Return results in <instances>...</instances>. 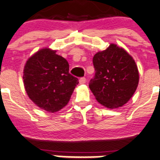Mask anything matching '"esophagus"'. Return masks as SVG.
Segmentation results:
<instances>
[{
  "mask_svg": "<svg viewBox=\"0 0 160 160\" xmlns=\"http://www.w3.org/2000/svg\"><path fill=\"white\" fill-rule=\"evenodd\" d=\"M79 82H80V84H83V83H86V78L85 77H82V78H80V80H79Z\"/></svg>",
  "mask_w": 160,
  "mask_h": 160,
  "instance_id": "obj_1",
  "label": "esophagus"
}]
</instances>
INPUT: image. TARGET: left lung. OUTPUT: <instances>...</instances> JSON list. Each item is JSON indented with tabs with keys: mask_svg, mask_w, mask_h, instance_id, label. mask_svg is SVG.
Listing matches in <instances>:
<instances>
[{
	"mask_svg": "<svg viewBox=\"0 0 160 160\" xmlns=\"http://www.w3.org/2000/svg\"><path fill=\"white\" fill-rule=\"evenodd\" d=\"M96 73L89 88L101 105L109 109L130 100L139 84V70L133 57L123 48L110 44L93 57Z\"/></svg>",
	"mask_w": 160,
	"mask_h": 160,
	"instance_id": "obj_1",
	"label": "left lung"
}]
</instances>
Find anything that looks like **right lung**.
I'll list each match as a JSON object with an SVG mask.
<instances>
[{
    "label": "right lung",
    "instance_id": "add662e5",
    "mask_svg": "<svg viewBox=\"0 0 160 160\" xmlns=\"http://www.w3.org/2000/svg\"><path fill=\"white\" fill-rule=\"evenodd\" d=\"M56 52L41 48L28 59L23 72L24 89L30 100L51 113L65 107L79 83L69 73L67 60Z\"/></svg>",
    "mask_w": 160,
    "mask_h": 160
}]
</instances>
